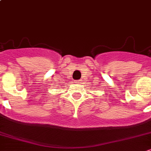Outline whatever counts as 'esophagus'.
<instances>
[{
  "mask_svg": "<svg viewBox=\"0 0 151 151\" xmlns=\"http://www.w3.org/2000/svg\"><path fill=\"white\" fill-rule=\"evenodd\" d=\"M75 83H76L79 84V83H81V80H76Z\"/></svg>",
  "mask_w": 151,
  "mask_h": 151,
  "instance_id": "obj_1",
  "label": "esophagus"
}]
</instances>
